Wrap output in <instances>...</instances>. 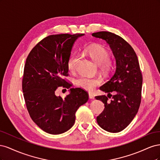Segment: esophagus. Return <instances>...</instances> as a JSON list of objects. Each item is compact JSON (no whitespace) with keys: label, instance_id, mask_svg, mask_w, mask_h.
Listing matches in <instances>:
<instances>
[{"label":"esophagus","instance_id":"34e87169","mask_svg":"<svg viewBox=\"0 0 160 160\" xmlns=\"http://www.w3.org/2000/svg\"><path fill=\"white\" fill-rule=\"evenodd\" d=\"M89 99H94V95H93V94H92V93H89Z\"/></svg>","mask_w":160,"mask_h":160}]
</instances>
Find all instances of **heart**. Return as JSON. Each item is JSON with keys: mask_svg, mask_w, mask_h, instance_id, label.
Instances as JSON below:
<instances>
[{"mask_svg": "<svg viewBox=\"0 0 160 160\" xmlns=\"http://www.w3.org/2000/svg\"><path fill=\"white\" fill-rule=\"evenodd\" d=\"M87 53L96 64L101 66L102 69H107L109 65L110 55L109 52L101 46H94L88 48ZM78 59L77 54H72L67 62V67L71 72H73L76 68V62ZM101 80L98 77H91L82 75L76 79L75 83L77 86L87 91L93 90L97 86L101 83Z\"/></svg>", "mask_w": 160, "mask_h": 160, "instance_id": "heart-1", "label": "heart"}]
</instances>
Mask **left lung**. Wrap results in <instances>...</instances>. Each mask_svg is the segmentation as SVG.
Returning <instances> with one entry per match:
<instances>
[{"instance_id": "1", "label": "left lung", "mask_w": 160, "mask_h": 160, "mask_svg": "<svg viewBox=\"0 0 160 160\" xmlns=\"http://www.w3.org/2000/svg\"><path fill=\"white\" fill-rule=\"evenodd\" d=\"M92 36L105 40L115 58L116 69L111 79L100 87L108 96H96L105 108L97 122L107 132H122L136 115L142 99V75L136 53L129 43L114 33L100 31ZM113 92L114 95L110 93ZM112 97V99L108 98Z\"/></svg>"}]
</instances>
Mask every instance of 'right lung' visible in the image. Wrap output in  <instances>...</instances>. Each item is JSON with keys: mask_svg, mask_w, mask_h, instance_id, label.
Instances as JSON below:
<instances>
[{"mask_svg": "<svg viewBox=\"0 0 160 160\" xmlns=\"http://www.w3.org/2000/svg\"><path fill=\"white\" fill-rule=\"evenodd\" d=\"M84 34H60L43 38L28 54L24 68L22 88L31 119L44 132L61 134L70 129L75 113L89 99L88 92L71 88L65 99L56 95L59 87L69 89L67 62L74 42Z\"/></svg>", "mask_w": 160, "mask_h": 160, "instance_id": "1", "label": "right lung"}]
</instances>
